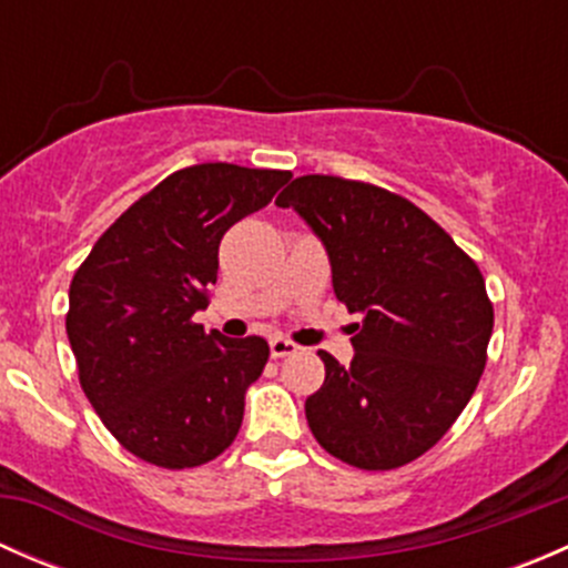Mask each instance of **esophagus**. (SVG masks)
Segmentation results:
<instances>
[{
    "label": "esophagus",
    "mask_w": 568,
    "mask_h": 568,
    "mask_svg": "<svg viewBox=\"0 0 568 568\" xmlns=\"http://www.w3.org/2000/svg\"><path fill=\"white\" fill-rule=\"evenodd\" d=\"M268 352H272L274 359L288 357V354H296V343L285 341V337H272V341H268Z\"/></svg>",
    "instance_id": "esophagus-1"
}]
</instances>
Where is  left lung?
I'll return each mask as SVG.
<instances>
[{
	"label": "left lung",
	"mask_w": 568,
	"mask_h": 568,
	"mask_svg": "<svg viewBox=\"0 0 568 568\" xmlns=\"http://www.w3.org/2000/svg\"><path fill=\"white\" fill-rule=\"evenodd\" d=\"M324 244L352 324V365L324 359L305 400L313 437L359 469H395L443 439L473 398L495 313L480 268L417 205L387 189L302 175L277 197Z\"/></svg>",
	"instance_id": "obj_1"
}]
</instances>
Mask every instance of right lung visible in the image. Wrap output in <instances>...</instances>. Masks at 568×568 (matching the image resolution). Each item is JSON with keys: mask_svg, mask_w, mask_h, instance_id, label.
I'll return each instance as SVG.
<instances>
[{"mask_svg": "<svg viewBox=\"0 0 568 568\" xmlns=\"http://www.w3.org/2000/svg\"><path fill=\"white\" fill-rule=\"evenodd\" d=\"M285 170L194 164L136 200L90 250L68 291L82 390L112 437L156 467H197L236 439L263 337L205 332L220 242L272 203Z\"/></svg>", "mask_w": 568, "mask_h": 568, "instance_id": "obj_1", "label": "right lung"}]
</instances>
